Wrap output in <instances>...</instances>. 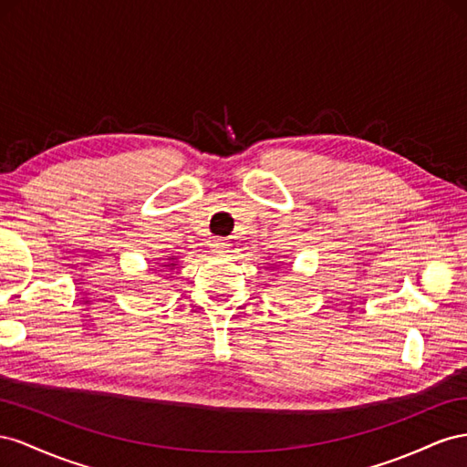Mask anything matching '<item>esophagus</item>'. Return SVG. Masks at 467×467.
Returning <instances> with one entry per match:
<instances>
[{"mask_svg": "<svg viewBox=\"0 0 467 467\" xmlns=\"http://www.w3.org/2000/svg\"><path fill=\"white\" fill-rule=\"evenodd\" d=\"M231 244H229V238H215V241H213V244H211V248H213V252H226V248H229Z\"/></svg>", "mask_w": 467, "mask_h": 467, "instance_id": "obj_1", "label": "esophagus"}]
</instances>
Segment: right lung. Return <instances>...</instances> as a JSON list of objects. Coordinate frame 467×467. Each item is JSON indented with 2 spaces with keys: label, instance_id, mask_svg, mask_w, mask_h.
Instances as JSON below:
<instances>
[{
  "label": "right lung",
  "instance_id": "1",
  "mask_svg": "<svg viewBox=\"0 0 467 467\" xmlns=\"http://www.w3.org/2000/svg\"><path fill=\"white\" fill-rule=\"evenodd\" d=\"M171 260H174V258H171ZM168 265H176V264H168Z\"/></svg>",
  "mask_w": 467,
  "mask_h": 467
}]
</instances>
